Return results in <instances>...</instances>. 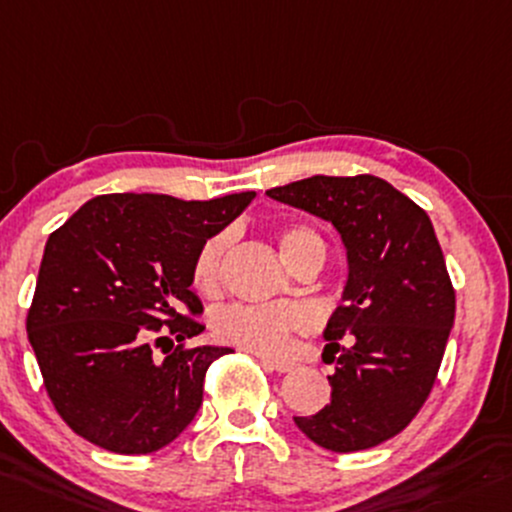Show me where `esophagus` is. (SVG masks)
<instances>
[{
	"mask_svg": "<svg viewBox=\"0 0 512 512\" xmlns=\"http://www.w3.org/2000/svg\"><path fill=\"white\" fill-rule=\"evenodd\" d=\"M262 363H265L270 370H277V373H289V370H294V363H289V360L262 358Z\"/></svg>",
	"mask_w": 512,
	"mask_h": 512,
	"instance_id": "obj_1",
	"label": "esophagus"
}]
</instances>
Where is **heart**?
Segmentation results:
<instances>
[{"label": "heart", "mask_w": 512, "mask_h": 512, "mask_svg": "<svg viewBox=\"0 0 512 512\" xmlns=\"http://www.w3.org/2000/svg\"><path fill=\"white\" fill-rule=\"evenodd\" d=\"M306 245H321L319 235L301 225H289L279 233V247L292 265L294 257ZM228 235L220 233L208 238L198 250L193 262V287L201 294L211 297L218 292L220 284V262H223ZM311 324V316L304 306L297 304H267V306H228L218 311L213 319V328L220 341L233 343V346L250 351L262 358H282L292 348V336L306 331Z\"/></svg>", "instance_id": "heart-1"}]
</instances>
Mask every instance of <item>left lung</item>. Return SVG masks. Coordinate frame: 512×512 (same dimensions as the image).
I'll list each match as a JSON object with an SVG mask.
<instances>
[{"instance_id":"left-lung-1","label":"left lung","mask_w":512,"mask_h":512,"mask_svg":"<svg viewBox=\"0 0 512 512\" xmlns=\"http://www.w3.org/2000/svg\"><path fill=\"white\" fill-rule=\"evenodd\" d=\"M267 196L331 223L346 247L341 306L324 328V355L336 360L331 402L294 424L338 454L383 444L424 405L454 326V289L432 220L370 174L311 176ZM343 335L348 349L337 346Z\"/></svg>"}]
</instances>
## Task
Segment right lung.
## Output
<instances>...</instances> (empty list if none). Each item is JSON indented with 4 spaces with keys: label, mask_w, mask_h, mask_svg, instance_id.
<instances>
[{
    "label": "right lung",
    "mask_w": 512,
    "mask_h": 512,
    "mask_svg": "<svg viewBox=\"0 0 512 512\" xmlns=\"http://www.w3.org/2000/svg\"><path fill=\"white\" fill-rule=\"evenodd\" d=\"M255 196L110 193L51 233L26 333L48 397L75 434L115 454H152L196 419L208 365L230 348L176 346L157 358L152 341L184 343L206 328L184 314L203 311L193 262Z\"/></svg>",
    "instance_id": "1"
}]
</instances>
